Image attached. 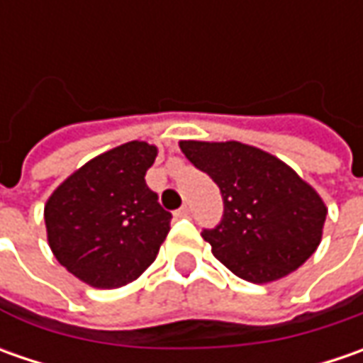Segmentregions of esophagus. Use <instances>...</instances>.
Returning a JSON list of instances; mask_svg holds the SVG:
<instances>
[{
	"mask_svg": "<svg viewBox=\"0 0 363 363\" xmlns=\"http://www.w3.org/2000/svg\"><path fill=\"white\" fill-rule=\"evenodd\" d=\"M189 212H191V208H189L188 203H186V206H182V208H179V210L175 212V216H177V218H188Z\"/></svg>",
	"mask_w": 363,
	"mask_h": 363,
	"instance_id": "obj_1",
	"label": "esophagus"
}]
</instances>
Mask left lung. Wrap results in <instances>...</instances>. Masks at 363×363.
Returning <instances> with one entry per match:
<instances>
[{
  "mask_svg": "<svg viewBox=\"0 0 363 363\" xmlns=\"http://www.w3.org/2000/svg\"><path fill=\"white\" fill-rule=\"evenodd\" d=\"M179 149L220 188L224 216L202 236L236 277L272 283L317 250L328 206L285 161L238 141H179Z\"/></svg>",
  "mask_w": 363,
  "mask_h": 363,
  "instance_id": "left-lung-1",
  "label": "left lung"
}]
</instances>
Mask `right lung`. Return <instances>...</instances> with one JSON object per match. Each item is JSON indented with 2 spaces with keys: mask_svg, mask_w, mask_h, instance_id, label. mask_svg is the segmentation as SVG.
<instances>
[{
  "mask_svg": "<svg viewBox=\"0 0 363 363\" xmlns=\"http://www.w3.org/2000/svg\"><path fill=\"white\" fill-rule=\"evenodd\" d=\"M157 147L129 141L86 161L44 206L56 260L94 289H119L155 260L172 214L145 184Z\"/></svg>",
  "mask_w": 363,
  "mask_h": 363,
  "instance_id": "1",
  "label": "right lung"
}]
</instances>
